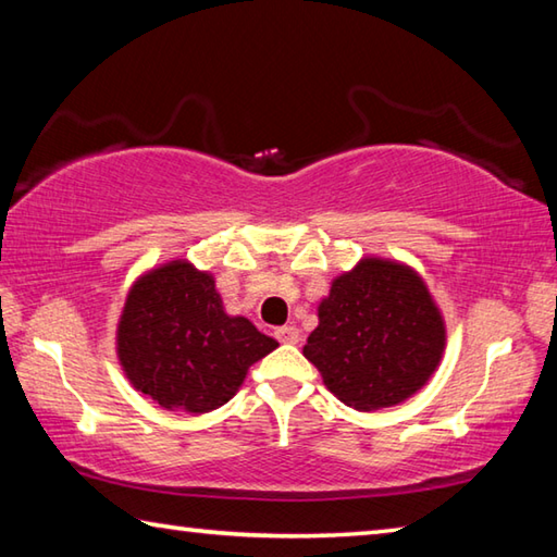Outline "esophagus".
I'll return each instance as SVG.
<instances>
[{
	"mask_svg": "<svg viewBox=\"0 0 557 557\" xmlns=\"http://www.w3.org/2000/svg\"><path fill=\"white\" fill-rule=\"evenodd\" d=\"M275 338L280 344H297L299 342V329L297 326H280L275 329Z\"/></svg>",
	"mask_w": 557,
	"mask_h": 557,
	"instance_id": "obj_1",
	"label": "esophagus"
}]
</instances>
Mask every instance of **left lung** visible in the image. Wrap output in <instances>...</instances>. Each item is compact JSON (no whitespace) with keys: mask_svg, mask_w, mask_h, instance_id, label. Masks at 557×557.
Wrapping results in <instances>:
<instances>
[{"mask_svg":"<svg viewBox=\"0 0 557 557\" xmlns=\"http://www.w3.org/2000/svg\"><path fill=\"white\" fill-rule=\"evenodd\" d=\"M317 314L301 354L348 408L369 412L408 400L445 354V317L425 280L398 260H358L332 282Z\"/></svg>","mask_w":557,"mask_h":557,"instance_id":"obj_1","label":"left lung"}]
</instances>
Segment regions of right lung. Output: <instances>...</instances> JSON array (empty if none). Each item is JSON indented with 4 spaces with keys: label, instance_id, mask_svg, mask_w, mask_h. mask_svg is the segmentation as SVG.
<instances>
[{
    "label": "right lung",
    "instance_id": "right-lung-1",
    "mask_svg": "<svg viewBox=\"0 0 557 557\" xmlns=\"http://www.w3.org/2000/svg\"><path fill=\"white\" fill-rule=\"evenodd\" d=\"M117 358L132 388L164 410L211 412L277 342L250 319L225 314L211 272L188 260L147 270L129 287L117 322Z\"/></svg>",
    "mask_w": 557,
    "mask_h": 557
}]
</instances>
